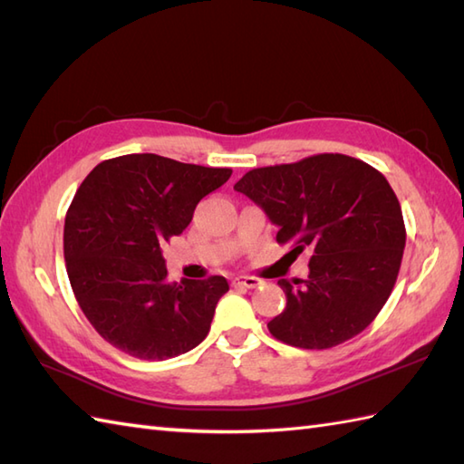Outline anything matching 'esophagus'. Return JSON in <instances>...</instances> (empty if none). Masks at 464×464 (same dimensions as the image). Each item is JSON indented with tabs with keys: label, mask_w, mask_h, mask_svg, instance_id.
<instances>
[{
	"label": "esophagus",
	"mask_w": 464,
	"mask_h": 464,
	"mask_svg": "<svg viewBox=\"0 0 464 464\" xmlns=\"http://www.w3.org/2000/svg\"><path fill=\"white\" fill-rule=\"evenodd\" d=\"M234 282H236V285L244 286V288H256V286L262 285V280L256 278V276H238Z\"/></svg>",
	"instance_id": "esophagus-1"
}]
</instances>
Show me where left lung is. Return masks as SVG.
Segmentation results:
<instances>
[{"label":"left lung","instance_id":"1","mask_svg":"<svg viewBox=\"0 0 464 464\" xmlns=\"http://www.w3.org/2000/svg\"><path fill=\"white\" fill-rule=\"evenodd\" d=\"M278 226L276 240L312 250L308 278L278 285L286 308L274 338L298 348H333L372 323L401 270L406 230L399 198L362 160L318 154L254 168L234 184Z\"/></svg>","mask_w":464,"mask_h":464}]
</instances>
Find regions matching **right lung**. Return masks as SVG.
<instances>
[{"label":"right lung","instance_id":"1","mask_svg":"<svg viewBox=\"0 0 464 464\" xmlns=\"http://www.w3.org/2000/svg\"><path fill=\"white\" fill-rule=\"evenodd\" d=\"M230 168L128 154L98 164L75 192L63 256L83 314L111 346L144 361L192 351L210 330L224 276L169 282L162 246L192 222Z\"/></svg>","mask_w":464,"mask_h":464}]
</instances>
